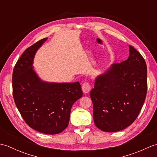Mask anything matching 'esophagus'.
Here are the masks:
<instances>
[{"mask_svg":"<svg viewBox=\"0 0 157 157\" xmlns=\"http://www.w3.org/2000/svg\"><path fill=\"white\" fill-rule=\"evenodd\" d=\"M82 91L84 93V94H87L90 91V89H91V86L89 84V83L88 82H85L84 84L82 85Z\"/></svg>","mask_w":157,"mask_h":157,"instance_id":"34e87169","label":"esophagus"}]
</instances>
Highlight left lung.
Wrapping results in <instances>:
<instances>
[{
  "label": "left lung",
  "mask_w": 157,
  "mask_h": 157,
  "mask_svg": "<svg viewBox=\"0 0 157 157\" xmlns=\"http://www.w3.org/2000/svg\"><path fill=\"white\" fill-rule=\"evenodd\" d=\"M128 59L114 63L96 77L90 92L93 118L102 131L125 129L137 118L147 92V67L142 56L129 46Z\"/></svg>",
  "instance_id": "obj_1"
}]
</instances>
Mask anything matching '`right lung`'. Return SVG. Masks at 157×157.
Instances as JSON below:
<instances>
[{
	"mask_svg": "<svg viewBox=\"0 0 157 157\" xmlns=\"http://www.w3.org/2000/svg\"><path fill=\"white\" fill-rule=\"evenodd\" d=\"M43 38L28 48L13 72V95L27 124L39 132L57 134L68 126L73 105L82 96L81 85L43 81L33 67L36 52L47 40Z\"/></svg>",
	"mask_w": 157,
	"mask_h": 157,
	"instance_id": "1",
	"label": "right lung"
}]
</instances>
